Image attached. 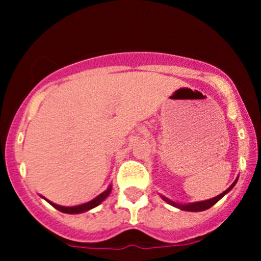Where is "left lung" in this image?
<instances>
[{"mask_svg": "<svg viewBox=\"0 0 261 261\" xmlns=\"http://www.w3.org/2000/svg\"><path fill=\"white\" fill-rule=\"evenodd\" d=\"M237 180H238V178H237L236 180H234V182H233V184L230 185V187H229L228 189H227V190H224L222 194H220V195H217L216 197H212V199H210V200H205V201H197V202H191V203H184V205H182V203L174 202V201H172V200L167 199V197H164V196H162V199H163L164 201L168 202L169 205L174 206V207L180 208V210H182V211H190V212L205 211V210L212 207V206H214L215 203H216L217 201H220V200L222 199V197H223L224 195H226L227 193H229V191L233 189V187H234V185H236Z\"/></svg>", "mask_w": 261, "mask_h": 261, "instance_id": "1", "label": "left lung"}]
</instances>
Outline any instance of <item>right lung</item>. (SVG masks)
<instances>
[{
    "instance_id": "right-lung-1",
    "label": "right lung",
    "mask_w": 261,
    "mask_h": 261,
    "mask_svg": "<svg viewBox=\"0 0 261 261\" xmlns=\"http://www.w3.org/2000/svg\"><path fill=\"white\" fill-rule=\"evenodd\" d=\"M112 193V185H109L108 189L106 191H103V193L99 194L97 197H94V199L91 200V201L86 202V203H82V205H79V206H72V207H65V206H60V205H56V203H54L51 201H49V200H46L44 197L45 200H46L47 202L50 203V205L54 206L56 210H59V211L61 212H65V214H81V212H86L88 211V210H91L93 207H95V206H98L101 201H104V200L107 199L108 195Z\"/></svg>"
}]
</instances>
